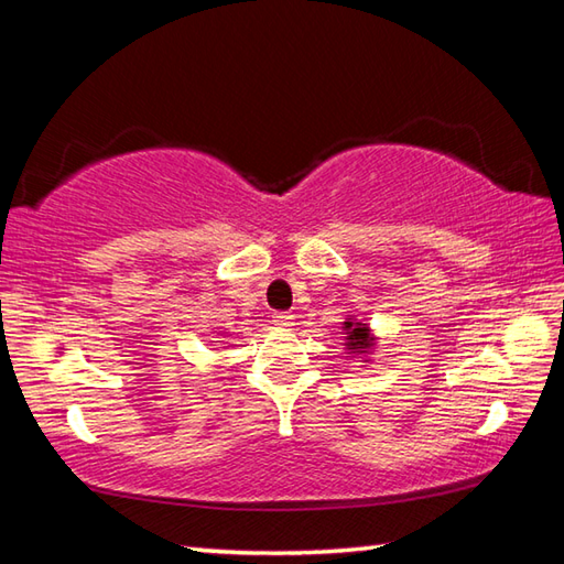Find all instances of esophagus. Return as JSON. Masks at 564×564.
<instances>
[{
  "instance_id": "obj_1",
  "label": "esophagus",
  "mask_w": 564,
  "mask_h": 564,
  "mask_svg": "<svg viewBox=\"0 0 564 564\" xmlns=\"http://www.w3.org/2000/svg\"><path fill=\"white\" fill-rule=\"evenodd\" d=\"M273 322H275V325H279V327H291V325H293V315H291V313H275V315H273Z\"/></svg>"
}]
</instances>
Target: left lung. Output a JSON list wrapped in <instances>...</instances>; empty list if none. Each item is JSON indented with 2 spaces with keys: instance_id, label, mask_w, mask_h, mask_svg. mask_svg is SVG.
Segmentation results:
<instances>
[{
  "instance_id": "obj_1",
  "label": "left lung",
  "mask_w": 564,
  "mask_h": 564,
  "mask_svg": "<svg viewBox=\"0 0 564 564\" xmlns=\"http://www.w3.org/2000/svg\"><path fill=\"white\" fill-rule=\"evenodd\" d=\"M346 329V349H351L354 354H366L368 349H373V337H370V329L361 322H344Z\"/></svg>"
}]
</instances>
